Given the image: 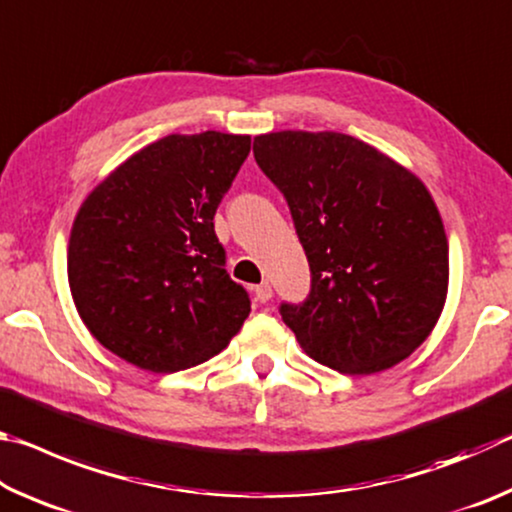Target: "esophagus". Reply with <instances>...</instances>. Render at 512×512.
I'll use <instances>...</instances> for the list:
<instances>
[{
  "mask_svg": "<svg viewBox=\"0 0 512 512\" xmlns=\"http://www.w3.org/2000/svg\"><path fill=\"white\" fill-rule=\"evenodd\" d=\"M253 291H255V300L257 302H268V300L273 298V289H271V284H268V282L257 284Z\"/></svg>",
  "mask_w": 512,
  "mask_h": 512,
  "instance_id": "obj_1",
  "label": "esophagus"
}]
</instances>
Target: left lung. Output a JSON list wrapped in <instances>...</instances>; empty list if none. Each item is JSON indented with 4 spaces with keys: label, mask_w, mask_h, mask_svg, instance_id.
Instances as JSON below:
<instances>
[{
    "label": "left lung",
    "mask_w": 512,
    "mask_h": 512,
    "mask_svg": "<svg viewBox=\"0 0 512 512\" xmlns=\"http://www.w3.org/2000/svg\"><path fill=\"white\" fill-rule=\"evenodd\" d=\"M255 160L284 194L311 268L282 320L311 359L375 375L427 341L449 287L445 225L427 185L352 135H257Z\"/></svg>",
    "instance_id": "8db88e82"
}]
</instances>
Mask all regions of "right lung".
Here are the masks:
<instances>
[{"mask_svg":"<svg viewBox=\"0 0 512 512\" xmlns=\"http://www.w3.org/2000/svg\"><path fill=\"white\" fill-rule=\"evenodd\" d=\"M250 135H167L85 196L67 244L76 311L103 348L133 366L178 372L228 348L250 314L225 271L214 212Z\"/></svg>","mask_w":512,"mask_h":512,"instance_id":"add662e5","label":"right lung"}]
</instances>
